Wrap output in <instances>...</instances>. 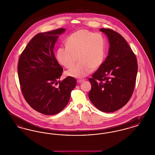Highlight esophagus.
<instances>
[{"label":"esophagus","instance_id":"obj_1","mask_svg":"<svg viewBox=\"0 0 155 155\" xmlns=\"http://www.w3.org/2000/svg\"><path fill=\"white\" fill-rule=\"evenodd\" d=\"M85 80V79H81V80H78L77 81H78V83H81V82H84Z\"/></svg>","mask_w":155,"mask_h":155}]
</instances>
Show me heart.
Listing matches in <instances>:
<instances>
[{
  "mask_svg": "<svg viewBox=\"0 0 155 155\" xmlns=\"http://www.w3.org/2000/svg\"><path fill=\"white\" fill-rule=\"evenodd\" d=\"M66 46L60 47L56 52V59L67 68V76L77 78H84L90 74L93 68L101 66L105 59L106 41L99 33L87 30H80L67 39Z\"/></svg>",
  "mask_w": 155,
  "mask_h": 155,
  "instance_id": "b5f03b06",
  "label": "heart"
}]
</instances>
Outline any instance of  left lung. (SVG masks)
Instances as JSON below:
<instances>
[{
  "label": "left lung",
  "instance_id": "obj_1",
  "mask_svg": "<svg viewBox=\"0 0 155 155\" xmlns=\"http://www.w3.org/2000/svg\"><path fill=\"white\" fill-rule=\"evenodd\" d=\"M100 31L108 38L110 47L106 59L92 78L91 102L97 109L106 113L118 110L129 101L135 85L137 60L125 39L107 28Z\"/></svg>",
  "mask_w": 155,
  "mask_h": 155
}]
</instances>
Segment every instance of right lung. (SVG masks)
<instances>
[{"label":"right lung","mask_w":155,"mask_h":155,"mask_svg":"<svg viewBox=\"0 0 155 155\" xmlns=\"http://www.w3.org/2000/svg\"><path fill=\"white\" fill-rule=\"evenodd\" d=\"M65 31V28H59L38 34L18 61V75L23 96L32 108L46 115L58 114L66 106L77 84L71 77L59 81L63 69L53 49L59 35Z\"/></svg>","instance_id":"1"}]
</instances>
